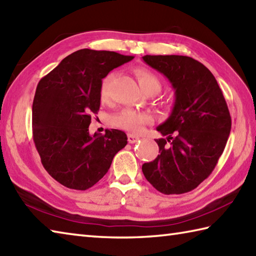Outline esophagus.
I'll use <instances>...</instances> for the list:
<instances>
[{
  "instance_id": "esophagus-1",
  "label": "esophagus",
  "mask_w": 256,
  "mask_h": 256,
  "mask_svg": "<svg viewBox=\"0 0 256 256\" xmlns=\"http://www.w3.org/2000/svg\"><path fill=\"white\" fill-rule=\"evenodd\" d=\"M138 140H140V138L136 136V135H134V134H128V143H131V144L136 143V142L138 141Z\"/></svg>"
}]
</instances>
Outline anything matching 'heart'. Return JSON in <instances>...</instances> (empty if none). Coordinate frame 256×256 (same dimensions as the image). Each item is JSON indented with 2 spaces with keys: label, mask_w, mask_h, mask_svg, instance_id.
Instances as JSON below:
<instances>
[{
  "label": "heart",
  "mask_w": 256,
  "mask_h": 256,
  "mask_svg": "<svg viewBox=\"0 0 256 256\" xmlns=\"http://www.w3.org/2000/svg\"><path fill=\"white\" fill-rule=\"evenodd\" d=\"M135 75H136L140 86L145 93L148 91L158 92L161 88V82H160L158 78L146 68H138L135 71ZM108 80L110 76L104 78L101 91H100V98L103 102L106 101L108 98ZM112 121L113 124L118 128L133 133H138L142 131L145 125L152 122V116L151 114L146 112L135 111L132 108H124L121 112L114 115Z\"/></svg>",
  "instance_id": "1"
}]
</instances>
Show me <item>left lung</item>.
I'll use <instances>...</instances> for the list:
<instances>
[{
	"label": "left lung",
	"mask_w": 256,
	"mask_h": 256,
	"mask_svg": "<svg viewBox=\"0 0 256 256\" xmlns=\"http://www.w3.org/2000/svg\"><path fill=\"white\" fill-rule=\"evenodd\" d=\"M143 61L172 84L174 106L158 131L160 154L144 163L145 178L163 194L192 191L216 165L231 132V115L218 81L196 60L183 55H145Z\"/></svg>",
	"instance_id": "left-lung-1"
}]
</instances>
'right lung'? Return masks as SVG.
<instances>
[{
    "label": "right lung",
    "mask_w": 256,
    "mask_h": 256,
    "mask_svg": "<svg viewBox=\"0 0 256 256\" xmlns=\"http://www.w3.org/2000/svg\"><path fill=\"white\" fill-rule=\"evenodd\" d=\"M133 56L83 48L63 58L38 82L32 106L33 140L44 168L64 186L85 191L96 184L128 144L120 130L91 135L101 104L102 78Z\"/></svg>",
    "instance_id": "right-lung-1"
}]
</instances>
